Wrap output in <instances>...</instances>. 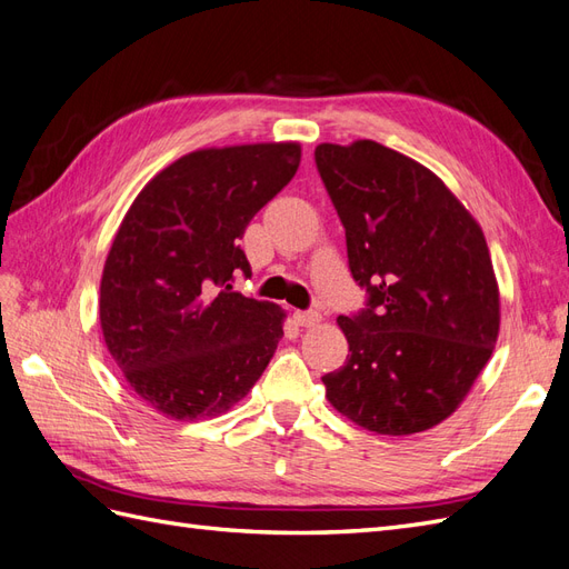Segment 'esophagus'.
I'll return each instance as SVG.
<instances>
[{
    "mask_svg": "<svg viewBox=\"0 0 569 569\" xmlns=\"http://www.w3.org/2000/svg\"><path fill=\"white\" fill-rule=\"evenodd\" d=\"M296 322L300 327H315L322 322V315H319L317 310H305V312H296Z\"/></svg>",
    "mask_w": 569,
    "mask_h": 569,
    "instance_id": "obj_1",
    "label": "esophagus"
}]
</instances>
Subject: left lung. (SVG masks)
I'll list each match as a JSON object with an SVG mask.
<instances>
[{"instance_id":"8db88e82","label":"left lung","mask_w":569,"mask_h":569,"mask_svg":"<svg viewBox=\"0 0 569 569\" xmlns=\"http://www.w3.org/2000/svg\"><path fill=\"white\" fill-rule=\"evenodd\" d=\"M315 163L368 293L339 317L348 358L322 377L327 399L366 430L423 432L457 411L498 341L483 230L435 172L377 141L319 143Z\"/></svg>"}]
</instances>
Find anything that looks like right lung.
Listing matches in <instances>:
<instances>
[{"instance_id": "right-lung-1", "label": "right lung", "mask_w": 569, "mask_h": 569, "mask_svg": "<svg viewBox=\"0 0 569 569\" xmlns=\"http://www.w3.org/2000/svg\"><path fill=\"white\" fill-rule=\"evenodd\" d=\"M298 166L296 141L201 149L160 170L122 218L100 279V329L158 413H226L267 370L286 315L232 279L250 276L244 228Z\"/></svg>"}]
</instances>
